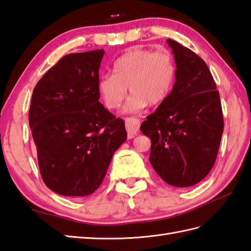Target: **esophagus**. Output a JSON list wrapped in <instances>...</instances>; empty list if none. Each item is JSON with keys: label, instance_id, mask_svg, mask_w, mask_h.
Instances as JSON below:
<instances>
[{"label": "esophagus", "instance_id": "1", "mask_svg": "<svg viewBox=\"0 0 251 251\" xmlns=\"http://www.w3.org/2000/svg\"><path fill=\"white\" fill-rule=\"evenodd\" d=\"M125 126L127 130L128 139H132L136 134H138L139 128H140V121L134 118H126L125 120Z\"/></svg>", "mask_w": 251, "mask_h": 251}]
</instances>
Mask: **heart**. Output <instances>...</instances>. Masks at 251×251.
<instances>
[{"label": "heart", "instance_id": "heart-1", "mask_svg": "<svg viewBox=\"0 0 251 251\" xmlns=\"http://www.w3.org/2000/svg\"><path fill=\"white\" fill-rule=\"evenodd\" d=\"M176 62L169 50L144 48L128 50L112 64V74L98 80V90L107 109H117L131 92L124 111L136 113L147 104L156 106L168 98L176 78Z\"/></svg>", "mask_w": 251, "mask_h": 251}]
</instances>
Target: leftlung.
Listing matches in <instances>:
<instances>
[{"mask_svg":"<svg viewBox=\"0 0 251 251\" xmlns=\"http://www.w3.org/2000/svg\"><path fill=\"white\" fill-rule=\"evenodd\" d=\"M166 42L176 62V81L141 131L151 140L150 162L173 187L201 181L215 163L224 130L220 93L205 62L175 40Z\"/></svg>","mask_w":251,"mask_h":251,"instance_id":"left-lung-1","label":"left lung"}]
</instances>
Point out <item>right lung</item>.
I'll return each mask as SVG.
<instances>
[{"instance_id":"right-lung-1","label":"right lung","mask_w":251,"mask_h":251,"mask_svg":"<svg viewBox=\"0 0 251 251\" xmlns=\"http://www.w3.org/2000/svg\"><path fill=\"white\" fill-rule=\"evenodd\" d=\"M104 50L63 56L37 82L28 113L40 174L57 194L99 189L114 151L127 139L124 121L104 108L98 90Z\"/></svg>"}]
</instances>
